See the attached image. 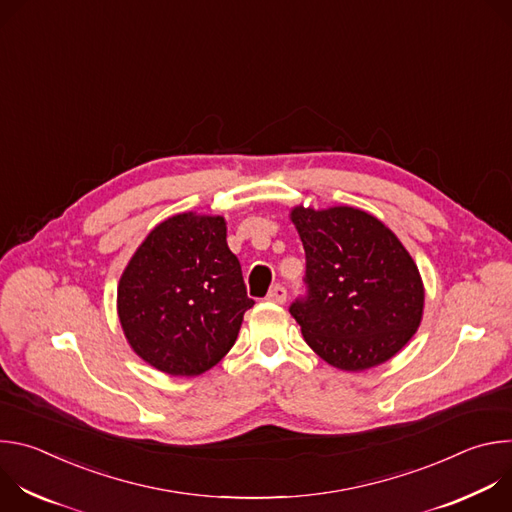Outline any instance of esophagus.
Listing matches in <instances>:
<instances>
[{
    "label": "esophagus",
    "instance_id": "34e87169",
    "mask_svg": "<svg viewBox=\"0 0 512 512\" xmlns=\"http://www.w3.org/2000/svg\"><path fill=\"white\" fill-rule=\"evenodd\" d=\"M267 300L269 302H275V304H283L285 300H287V289L283 287V285H273L271 289H269V294H267Z\"/></svg>",
    "mask_w": 512,
    "mask_h": 512
}]
</instances>
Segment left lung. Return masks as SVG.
Segmentation results:
<instances>
[{
	"label": "left lung",
	"instance_id": "1",
	"mask_svg": "<svg viewBox=\"0 0 512 512\" xmlns=\"http://www.w3.org/2000/svg\"><path fill=\"white\" fill-rule=\"evenodd\" d=\"M306 251V296L289 314L328 364L358 373L395 356L423 314V283L401 241L373 214L291 210Z\"/></svg>",
	"mask_w": 512,
	"mask_h": 512
}]
</instances>
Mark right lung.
Here are the masks:
<instances>
[{"label":"right lung","mask_w":512,"mask_h":512,"mask_svg":"<svg viewBox=\"0 0 512 512\" xmlns=\"http://www.w3.org/2000/svg\"><path fill=\"white\" fill-rule=\"evenodd\" d=\"M247 296L223 216L176 214L160 223L125 267L119 320L131 348L172 377H196L235 344Z\"/></svg>","instance_id":"right-lung-1"}]
</instances>
